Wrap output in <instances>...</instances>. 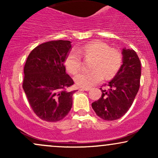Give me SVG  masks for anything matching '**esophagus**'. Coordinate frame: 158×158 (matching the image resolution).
I'll return each instance as SVG.
<instances>
[{
  "mask_svg": "<svg viewBox=\"0 0 158 158\" xmlns=\"http://www.w3.org/2000/svg\"><path fill=\"white\" fill-rule=\"evenodd\" d=\"M81 90H86V91H88V90H90V88H88V87H82V88H81Z\"/></svg>",
  "mask_w": 158,
  "mask_h": 158,
  "instance_id": "1",
  "label": "esophagus"
}]
</instances>
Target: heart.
<instances>
[{"mask_svg":"<svg viewBox=\"0 0 158 158\" xmlns=\"http://www.w3.org/2000/svg\"><path fill=\"white\" fill-rule=\"evenodd\" d=\"M81 57L92 59L90 70H84L75 77L76 83L81 87H90L105 79L113 78L123 64V55L118 49L110 48L101 41H94L71 50L64 61L67 70L70 73H77L81 66Z\"/></svg>","mask_w":158,"mask_h":158,"instance_id":"b5f03b06","label":"heart"}]
</instances>
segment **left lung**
Segmentation results:
<instances>
[{
  "mask_svg": "<svg viewBox=\"0 0 158 158\" xmlns=\"http://www.w3.org/2000/svg\"><path fill=\"white\" fill-rule=\"evenodd\" d=\"M123 55L118 73L108 82V89L100 88L102 96L92 103L97 115L104 120L122 117L131 106L139 88L141 64L138 56L129 49H123Z\"/></svg>",
  "mask_w": 158,
  "mask_h": 158,
  "instance_id": "obj_1",
  "label": "left lung"
}]
</instances>
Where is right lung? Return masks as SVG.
Segmentation results:
<instances>
[{"label": "right lung", "mask_w": 158, "mask_h": 158, "mask_svg": "<svg viewBox=\"0 0 158 158\" xmlns=\"http://www.w3.org/2000/svg\"><path fill=\"white\" fill-rule=\"evenodd\" d=\"M70 50V41H50L36 47L27 57L22 87L32 110L42 120H61L71 109L76 90H68L74 81L64 64Z\"/></svg>", "instance_id": "obj_1"}]
</instances>
